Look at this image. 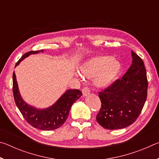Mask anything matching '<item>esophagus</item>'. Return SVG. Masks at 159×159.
I'll return each mask as SVG.
<instances>
[{"label": "esophagus", "mask_w": 159, "mask_h": 159, "mask_svg": "<svg viewBox=\"0 0 159 159\" xmlns=\"http://www.w3.org/2000/svg\"><path fill=\"white\" fill-rule=\"evenodd\" d=\"M90 92V89H89V88H88V87H85V88H83V90H82L83 95L84 96V97H85V96H87V95H89Z\"/></svg>", "instance_id": "esophagus-1"}]
</instances>
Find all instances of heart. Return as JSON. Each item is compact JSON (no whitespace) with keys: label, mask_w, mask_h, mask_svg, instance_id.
I'll list each match as a JSON object with an SVG mask.
<instances>
[{"label":"heart","mask_w":159,"mask_h":159,"mask_svg":"<svg viewBox=\"0 0 159 159\" xmlns=\"http://www.w3.org/2000/svg\"><path fill=\"white\" fill-rule=\"evenodd\" d=\"M122 65L111 56H98L88 60L79 71L86 78H93V84L99 89H105L114 83L121 71Z\"/></svg>","instance_id":"1"}]
</instances>
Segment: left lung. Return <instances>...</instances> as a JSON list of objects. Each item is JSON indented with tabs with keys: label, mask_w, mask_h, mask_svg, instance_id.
Instances as JSON below:
<instances>
[{
	"label": "left lung",
	"mask_w": 159,
	"mask_h": 159,
	"mask_svg": "<svg viewBox=\"0 0 159 159\" xmlns=\"http://www.w3.org/2000/svg\"><path fill=\"white\" fill-rule=\"evenodd\" d=\"M132 64L121 79L99 93L102 107L97 121L104 128H125L135 121L147 99L148 81L142 59L131 51Z\"/></svg>",
	"instance_id": "1"
}]
</instances>
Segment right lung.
I'll use <instances>...</instances> for the list:
<instances>
[{"instance_id": "obj_1", "label": "right lung", "mask_w": 159, "mask_h": 159, "mask_svg": "<svg viewBox=\"0 0 159 159\" xmlns=\"http://www.w3.org/2000/svg\"><path fill=\"white\" fill-rule=\"evenodd\" d=\"M41 52H43V50L25 53L15 64V67L31 54ZM12 82L15 102L21 114L31 125L42 130H52L61 127L68 118L72 104L82 96L81 91L79 90H67L52 106L45 109H38L29 105L21 98L15 71L12 75Z\"/></svg>"}]
</instances>
